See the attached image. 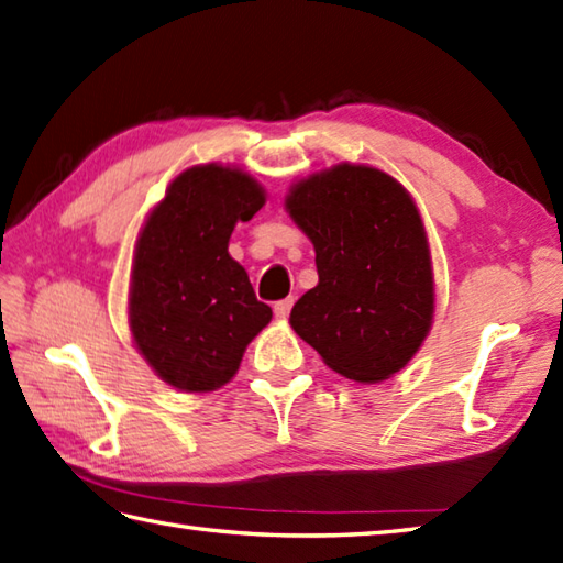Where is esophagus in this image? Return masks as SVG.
<instances>
[{"label": "esophagus", "instance_id": "esophagus-1", "mask_svg": "<svg viewBox=\"0 0 563 563\" xmlns=\"http://www.w3.org/2000/svg\"><path fill=\"white\" fill-rule=\"evenodd\" d=\"M292 305H295L292 297H285V300L275 302V305H273V312H275V317H278V319H285V317H288V314H290V310H292Z\"/></svg>", "mask_w": 563, "mask_h": 563}]
</instances>
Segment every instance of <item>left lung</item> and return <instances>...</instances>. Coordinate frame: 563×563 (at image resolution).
I'll list each match as a JSON object with an SVG mask.
<instances>
[{
	"label": "left lung",
	"mask_w": 563,
	"mask_h": 563,
	"mask_svg": "<svg viewBox=\"0 0 563 563\" xmlns=\"http://www.w3.org/2000/svg\"><path fill=\"white\" fill-rule=\"evenodd\" d=\"M285 207L310 236L319 275L290 312L297 336L349 380L390 378L434 317L432 258L412 197L388 173L339 163L292 185Z\"/></svg>",
	"instance_id": "1"
}]
</instances>
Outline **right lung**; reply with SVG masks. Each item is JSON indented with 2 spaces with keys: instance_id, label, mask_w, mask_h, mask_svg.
Instances as JSON below:
<instances>
[{
  "instance_id": "1",
  "label": "right lung",
  "mask_w": 563,
  "mask_h": 563,
  "mask_svg": "<svg viewBox=\"0 0 563 563\" xmlns=\"http://www.w3.org/2000/svg\"><path fill=\"white\" fill-rule=\"evenodd\" d=\"M266 205L249 173L195 165L175 178L143 224L131 271L129 327L158 378L185 393L222 388L271 322L244 266L229 256L236 222Z\"/></svg>"
}]
</instances>
